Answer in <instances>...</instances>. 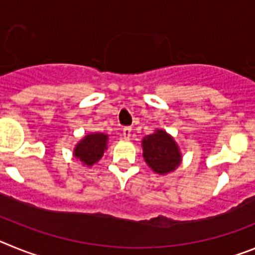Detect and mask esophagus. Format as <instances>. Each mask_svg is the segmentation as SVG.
I'll return each mask as SVG.
<instances>
[{
	"label": "esophagus",
	"instance_id": "esophagus-1",
	"mask_svg": "<svg viewBox=\"0 0 255 255\" xmlns=\"http://www.w3.org/2000/svg\"><path fill=\"white\" fill-rule=\"evenodd\" d=\"M131 128L130 126H125L123 130V135H124V138L125 139H130V136H131Z\"/></svg>",
	"mask_w": 255,
	"mask_h": 255
}]
</instances>
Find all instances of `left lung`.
I'll list each match as a JSON object with an SVG mask.
<instances>
[{
    "mask_svg": "<svg viewBox=\"0 0 255 255\" xmlns=\"http://www.w3.org/2000/svg\"><path fill=\"white\" fill-rule=\"evenodd\" d=\"M143 157L148 166L161 175L175 170L181 161L176 143L163 130L143 139Z\"/></svg>",
    "mask_w": 255,
    "mask_h": 255,
    "instance_id": "obj_1",
    "label": "left lung"
}]
</instances>
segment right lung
Listing matches in <instances>:
<instances>
[{"label": "right lung", "mask_w": 255, "mask_h": 255, "mask_svg": "<svg viewBox=\"0 0 255 255\" xmlns=\"http://www.w3.org/2000/svg\"><path fill=\"white\" fill-rule=\"evenodd\" d=\"M107 135L102 132L87 135L74 149V154L84 164L92 166L97 161H100L101 157L105 153L106 144H107Z\"/></svg>", "instance_id": "obj_1"}]
</instances>
